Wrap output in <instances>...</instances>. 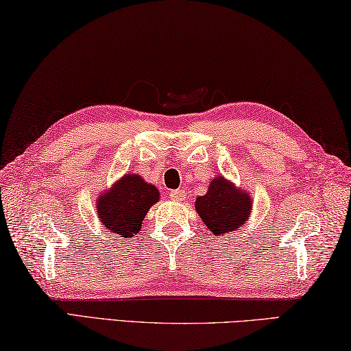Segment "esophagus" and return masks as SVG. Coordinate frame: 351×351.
Returning a JSON list of instances; mask_svg holds the SVG:
<instances>
[{
	"label": "esophagus",
	"mask_w": 351,
	"mask_h": 351,
	"mask_svg": "<svg viewBox=\"0 0 351 351\" xmlns=\"http://www.w3.org/2000/svg\"><path fill=\"white\" fill-rule=\"evenodd\" d=\"M169 197L176 202H182L185 199V191L183 189H174V191L169 193Z\"/></svg>",
	"instance_id": "esophagus-1"
}]
</instances>
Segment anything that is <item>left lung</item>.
Wrapping results in <instances>:
<instances>
[{"label": "left lung", "mask_w": 351, "mask_h": 351, "mask_svg": "<svg viewBox=\"0 0 351 351\" xmlns=\"http://www.w3.org/2000/svg\"><path fill=\"white\" fill-rule=\"evenodd\" d=\"M253 202L248 193L236 188L222 176L211 180L205 195L195 200V210L214 236L231 234L247 223Z\"/></svg>", "instance_id": "8db88e82"}]
</instances>
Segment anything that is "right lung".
I'll use <instances>...</instances> for the list:
<instances>
[{
  "mask_svg": "<svg viewBox=\"0 0 351 351\" xmlns=\"http://www.w3.org/2000/svg\"><path fill=\"white\" fill-rule=\"evenodd\" d=\"M158 189L138 174H126L97 199V214L112 237L131 239L138 234L149 208L158 202Z\"/></svg>",
  "mask_w": 351,
  "mask_h": 351,
  "instance_id": "obj_1",
  "label": "right lung"
}]
</instances>
